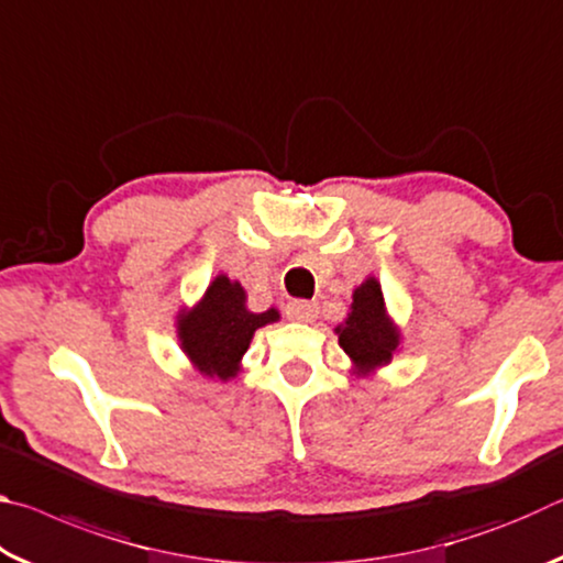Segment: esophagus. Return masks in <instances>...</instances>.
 Listing matches in <instances>:
<instances>
[{"label": "esophagus", "mask_w": 563, "mask_h": 563, "mask_svg": "<svg viewBox=\"0 0 563 563\" xmlns=\"http://www.w3.org/2000/svg\"><path fill=\"white\" fill-rule=\"evenodd\" d=\"M285 316L295 322H312L318 318V302L310 300H290L285 308Z\"/></svg>", "instance_id": "1"}]
</instances>
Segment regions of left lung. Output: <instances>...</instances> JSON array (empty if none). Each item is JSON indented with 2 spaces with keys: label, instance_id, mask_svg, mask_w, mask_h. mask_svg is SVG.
Returning <instances> with one entry per match:
<instances>
[{
  "label": "left lung",
  "instance_id": "8db88e82",
  "mask_svg": "<svg viewBox=\"0 0 563 563\" xmlns=\"http://www.w3.org/2000/svg\"><path fill=\"white\" fill-rule=\"evenodd\" d=\"M335 335L355 377L377 375L402 350V330L389 316L383 285L375 275H367L352 290L350 312L335 328Z\"/></svg>",
  "mask_w": 563,
  "mask_h": 563
}]
</instances>
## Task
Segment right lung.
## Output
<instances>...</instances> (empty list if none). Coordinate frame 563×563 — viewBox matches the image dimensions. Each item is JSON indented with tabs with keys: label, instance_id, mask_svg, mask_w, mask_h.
I'll return each instance as SVG.
<instances>
[{
	"label": "right lung",
	"instance_id": "1",
	"mask_svg": "<svg viewBox=\"0 0 563 563\" xmlns=\"http://www.w3.org/2000/svg\"><path fill=\"white\" fill-rule=\"evenodd\" d=\"M278 320V308L263 312L247 308L243 285L221 273L190 308L176 312L174 325L188 365L213 383H231L243 369V355L251 347L255 330Z\"/></svg>",
	"mask_w": 563,
	"mask_h": 563
}]
</instances>
